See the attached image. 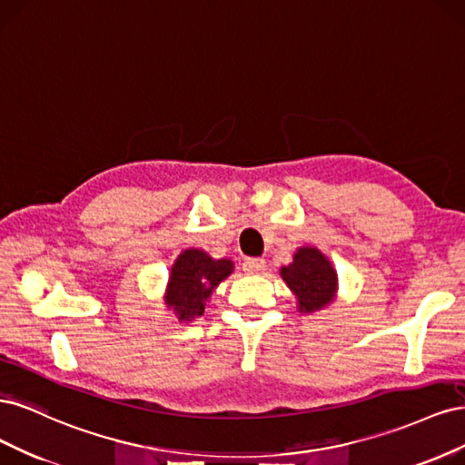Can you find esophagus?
<instances>
[{"mask_svg":"<svg viewBox=\"0 0 465 465\" xmlns=\"http://www.w3.org/2000/svg\"><path fill=\"white\" fill-rule=\"evenodd\" d=\"M242 270L250 275H258V273H263L265 270V260L263 258H248L244 260L242 263Z\"/></svg>","mask_w":465,"mask_h":465,"instance_id":"1","label":"esophagus"}]
</instances>
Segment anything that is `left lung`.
<instances>
[{"label":"left lung","mask_w":465,"mask_h":465,"mask_svg":"<svg viewBox=\"0 0 465 465\" xmlns=\"http://www.w3.org/2000/svg\"><path fill=\"white\" fill-rule=\"evenodd\" d=\"M281 277L297 297L299 312L311 314L322 311L335 299L337 273L318 248H299L292 256V263L281 267Z\"/></svg>","instance_id":"1"}]
</instances>
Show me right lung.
<instances>
[{
    "mask_svg": "<svg viewBox=\"0 0 465 465\" xmlns=\"http://www.w3.org/2000/svg\"><path fill=\"white\" fill-rule=\"evenodd\" d=\"M232 270L234 263L227 258L213 260L203 250H184L176 258L171 277H168L166 306L173 308L180 322L202 316L211 292L232 273Z\"/></svg>",
    "mask_w": 465,
    "mask_h": 465,
    "instance_id": "add662e5",
    "label": "right lung"
}]
</instances>
